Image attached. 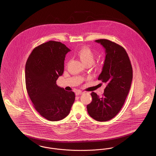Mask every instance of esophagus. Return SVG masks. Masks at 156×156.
<instances>
[{
  "mask_svg": "<svg viewBox=\"0 0 156 156\" xmlns=\"http://www.w3.org/2000/svg\"><path fill=\"white\" fill-rule=\"evenodd\" d=\"M83 92H82V91H80V90H78V91H76V93H75V95H81L82 94Z\"/></svg>",
  "mask_w": 156,
  "mask_h": 156,
  "instance_id": "34e87169",
  "label": "esophagus"
}]
</instances>
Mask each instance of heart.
<instances>
[{
	"label": "heart",
	"mask_w": 156,
	"mask_h": 156,
	"mask_svg": "<svg viewBox=\"0 0 156 156\" xmlns=\"http://www.w3.org/2000/svg\"><path fill=\"white\" fill-rule=\"evenodd\" d=\"M77 55L85 65H92L94 62L96 58V55L93 51L90 48L86 47L81 48L77 51Z\"/></svg>",
	"instance_id": "obj_1"
}]
</instances>
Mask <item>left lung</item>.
Listing matches in <instances>:
<instances>
[{
    "label": "left lung",
    "mask_w": 156,
    "mask_h": 156,
    "mask_svg": "<svg viewBox=\"0 0 156 156\" xmlns=\"http://www.w3.org/2000/svg\"><path fill=\"white\" fill-rule=\"evenodd\" d=\"M105 49L106 57L98 80L106 83L102 97L90 94L92 101L87 105L89 116L99 122L113 118L121 110L131 87L133 69L125 48L106 39L97 40Z\"/></svg>",
    "instance_id": "left-lung-1"
}]
</instances>
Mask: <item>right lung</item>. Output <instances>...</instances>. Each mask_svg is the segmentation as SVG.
Segmentation results:
<instances>
[{
  "label": "right lung",
  "instance_id": "obj_1",
  "mask_svg": "<svg viewBox=\"0 0 156 156\" xmlns=\"http://www.w3.org/2000/svg\"><path fill=\"white\" fill-rule=\"evenodd\" d=\"M69 51L61 42L49 41L35 47L26 64L27 94L35 109L50 121L65 118L74 102V92L56 83L64 73L66 55Z\"/></svg>",
  "mask_w": 156,
  "mask_h": 156
}]
</instances>
